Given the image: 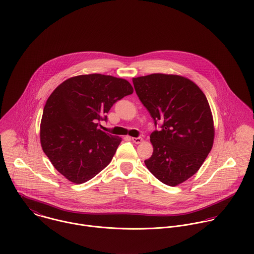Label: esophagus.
<instances>
[{"label":"esophagus","instance_id":"esophagus-1","mask_svg":"<svg viewBox=\"0 0 254 254\" xmlns=\"http://www.w3.org/2000/svg\"><path fill=\"white\" fill-rule=\"evenodd\" d=\"M131 140H132L134 143L138 144V143H140V142L142 141V137H131Z\"/></svg>","mask_w":254,"mask_h":254}]
</instances>
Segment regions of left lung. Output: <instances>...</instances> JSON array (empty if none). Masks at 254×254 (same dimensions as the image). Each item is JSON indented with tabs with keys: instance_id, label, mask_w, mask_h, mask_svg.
Segmentation results:
<instances>
[{
	"instance_id": "1",
	"label": "left lung",
	"mask_w": 254,
	"mask_h": 254,
	"mask_svg": "<svg viewBox=\"0 0 254 254\" xmlns=\"http://www.w3.org/2000/svg\"><path fill=\"white\" fill-rule=\"evenodd\" d=\"M132 82L155 127L161 123L150 134L153 153L144 163L159 181L177 186L200 169L213 147L209 102L194 82L179 75L155 73Z\"/></svg>"
}]
</instances>
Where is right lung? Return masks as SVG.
Instances as JSON below:
<instances>
[{"mask_svg":"<svg viewBox=\"0 0 254 254\" xmlns=\"http://www.w3.org/2000/svg\"><path fill=\"white\" fill-rule=\"evenodd\" d=\"M132 93L128 81L102 74L69 78L52 92L43 109L40 143L66 179L85 183L111 162L122 138L101 130L98 122Z\"/></svg>","mask_w":254,"mask_h":254,"instance_id":"1","label":"right lung"}]
</instances>
